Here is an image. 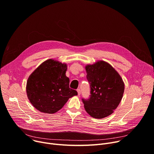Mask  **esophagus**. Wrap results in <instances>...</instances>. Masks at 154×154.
<instances>
[{
  "mask_svg": "<svg viewBox=\"0 0 154 154\" xmlns=\"http://www.w3.org/2000/svg\"><path fill=\"white\" fill-rule=\"evenodd\" d=\"M77 93H78V95L79 96H80V94H81V90H80V89H77Z\"/></svg>",
  "mask_w": 154,
  "mask_h": 154,
  "instance_id": "1",
  "label": "esophagus"
}]
</instances>
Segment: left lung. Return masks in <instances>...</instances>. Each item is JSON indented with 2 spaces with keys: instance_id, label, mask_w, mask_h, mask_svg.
Instances as JSON below:
<instances>
[{
  "instance_id": "8db88e82",
  "label": "left lung",
  "mask_w": 154,
  "mask_h": 154,
  "mask_svg": "<svg viewBox=\"0 0 154 154\" xmlns=\"http://www.w3.org/2000/svg\"><path fill=\"white\" fill-rule=\"evenodd\" d=\"M85 69L91 90L88 99H82L86 112L96 119L110 115L123 96L122 78L110 64L103 61L87 65Z\"/></svg>"
}]
</instances>
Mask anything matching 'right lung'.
<instances>
[{
	"label": "right lung",
	"instance_id": "obj_1",
	"mask_svg": "<svg viewBox=\"0 0 154 154\" xmlns=\"http://www.w3.org/2000/svg\"><path fill=\"white\" fill-rule=\"evenodd\" d=\"M66 64L49 59L39 65L29 76L27 94L38 110L55 113L69 98L77 95V91L69 88V79L66 75Z\"/></svg>",
	"mask_w": 154,
	"mask_h": 154
}]
</instances>
